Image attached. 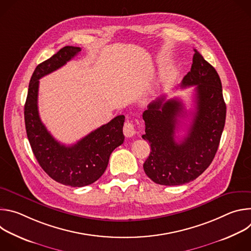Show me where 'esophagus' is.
Wrapping results in <instances>:
<instances>
[{
	"label": "esophagus",
	"instance_id": "esophagus-1",
	"mask_svg": "<svg viewBox=\"0 0 251 251\" xmlns=\"http://www.w3.org/2000/svg\"><path fill=\"white\" fill-rule=\"evenodd\" d=\"M123 133L126 137H133L136 133L135 131V127L134 124L130 121H126L124 123V127H123Z\"/></svg>",
	"mask_w": 251,
	"mask_h": 251
}]
</instances>
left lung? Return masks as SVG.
Instances as JSON below:
<instances>
[{"label":"left lung","instance_id":"1","mask_svg":"<svg viewBox=\"0 0 251 251\" xmlns=\"http://www.w3.org/2000/svg\"><path fill=\"white\" fill-rule=\"evenodd\" d=\"M195 86L196 112L187 136L176 141L178 117L184 105L165 96L149 104L143 113L145 134L151 152L143 168L153 182L178 186L194 181L212 162L225 128L226 106L221 78L212 65L195 50L191 71L181 87Z\"/></svg>","mask_w":251,"mask_h":251}]
</instances>
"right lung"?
<instances>
[{
  "label": "right lung",
  "mask_w": 251,
  "mask_h": 251,
  "mask_svg": "<svg viewBox=\"0 0 251 251\" xmlns=\"http://www.w3.org/2000/svg\"><path fill=\"white\" fill-rule=\"evenodd\" d=\"M80 50L77 47H64L35 67L25 104V130L34 157L52 180L77 188L96 182L103 175L111 153L124 142L125 120L124 115L116 116L71 146L60 144L42 122L38 108L39 80L64 65Z\"/></svg>",
  "instance_id": "right-lung-1"
}]
</instances>
